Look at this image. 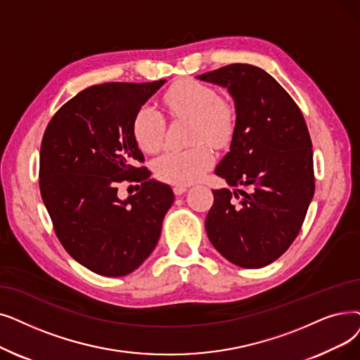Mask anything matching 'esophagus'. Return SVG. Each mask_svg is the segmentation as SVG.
<instances>
[{
    "instance_id": "34e87169",
    "label": "esophagus",
    "mask_w": 360,
    "mask_h": 360,
    "mask_svg": "<svg viewBox=\"0 0 360 360\" xmlns=\"http://www.w3.org/2000/svg\"><path fill=\"white\" fill-rule=\"evenodd\" d=\"M186 190V186H184V185H175L174 186V193H175V195H181V194H184Z\"/></svg>"
}]
</instances>
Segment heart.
<instances>
[{
    "instance_id": "heart-1",
    "label": "heart",
    "mask_w": 360,
    "mask_h": 360,
    "mask_svg": "<svg viewBox=\"0 0 360 360\" xmlns=\"http://www.w3.org/2000/svg\"><path fill=\"white\" fill-rule=\"evenodd\" d=\"M163 104L172 119L194 120L193 144L197 146L160 154L153 165L154 175L175 185L193 184L214 162L210 146L202 141L216 147L229 144L236 132V112L214 88L197 81H184L169 88L163 96ZM132 134L143 151H158L165 141L166 117L159 108L143 105L132 120Z\"/></svg>"
}]
</instances>
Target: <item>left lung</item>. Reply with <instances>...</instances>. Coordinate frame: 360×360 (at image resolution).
I'll return each instance as SVG.
<instances>
[{
    "label": "left lung",
    "instance_id": "1",
    "mask_svg": "<svg viewBox=\"0 0 360 360\" xmlns=\"http://www.w3.org/2000/svg\"><path fill=\"white\" fill-rule=\"evenodd\" d=\"M198 79L228 88L237 124L214 174L245 190L213 191L210 243L237 266L256 269L283 256L299 236L315 193L314 150L303 113L260 68L233 63ZM233 198L239 200L236 203Z\"/></svg>",
    "mask_w": 360,
    "mask_h": 360
}]
</instances>
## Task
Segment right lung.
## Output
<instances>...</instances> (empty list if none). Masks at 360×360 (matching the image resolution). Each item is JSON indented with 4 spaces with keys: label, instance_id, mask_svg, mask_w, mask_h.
Returning <instances> with one entry per match:
<instances>
[{
    "label": "right lung",
    "instance_id": "obj_1",
    "mask_svg": "<svg viewBox=\"0 0 360 360\" xmlns=\"http://www.w3.org/2000/svg\"><path fill=\"white\" fill-rule=\"evenodd\" d=\"M166 79L107 82L61 105L42 136L39 190L58 241L82 266L104 276L134 272L154 250L174 191L150 179L132 134L141 105ZM141 188L127 200L120 183Z\"/></svg>",
    "mask_w": 360,
    "mask_h": 360
}]
</instances>
